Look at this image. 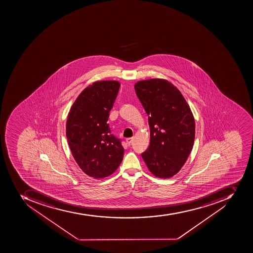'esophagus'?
<instances>
[{"instance_id":"34e87169","label":"esophagus","mask_w":253,"mask_h":253,"mask_svg":"<svg viewBox=\"0 0 253 253\" xmlns=\"http://www.w3.org/2000/svg\"><path fill=\"white\" fill-rule=\"evenodd\" d=\"M133 138H134V137H129V138H126V142H127L128 145H130V144H131L132 141H133Z\"/></svg>"}]
</instances>
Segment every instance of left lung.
I'll list each match as a JSON object with an SVG mask.
<instances>
[{"instance_id": "1", "label": "left lung", "mask_w": 253, "mask_h": 253, "mask_svg": "<svg viewBox=\"0 0 253 253\" xmlns=\"http://www.w3.org/2000/svg\"><path fill=\"white\" fill-rule=\"evenodd\" d=\"M134 89L150 128V143L141 157L155 176L171 177L181 169L193 147V114L181 92L167 80L140 81Z\"/></svg>"}]
</instances>
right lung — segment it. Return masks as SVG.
<instances>
[{
  "mask_svg": "<svg viewBox=\"0 0 253 253\" xmlns=\"http://www.w3.org/2000/svg\"><path fill=\"white\" fill-rule=\"evenodd\" d=\"M120 87L116 81L94 82L81 92L68 114L66 137L73 157L95 179L112 175L124 157L122 140L111 133L108 124Z\"/></svg>",
  "mask_w": 253,
  "mask_h": 253,
  "instance_id": "obj_1",
  "label": "right lung"
}]
</instances>
